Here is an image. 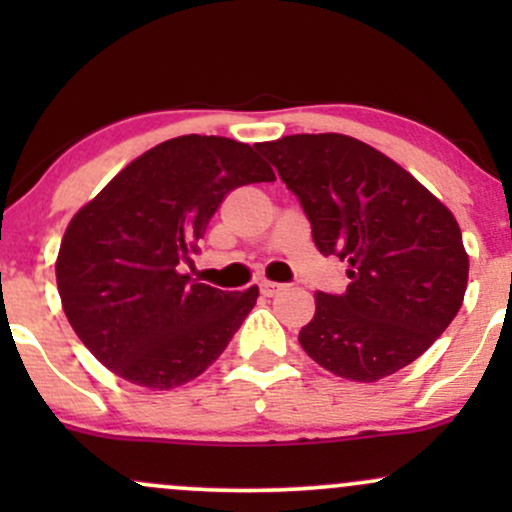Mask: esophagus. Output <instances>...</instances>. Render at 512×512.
I'll list each match as a JSON object with an SVG mask.
<instances>
[{
  "label": "esophagus",
  "mask_w": 512,
  "mask_h": 512,
  "mask_svg": "<svg viewBox=\"0 0 512 512\" xmlns=\"http://www.w3.org/2000/svg\"><path fill=\"white\" fill-rule=\"evenodd\" d=\"M281 289H284V284H276V281H262L260 284V291L264 296H276Z\"/></svg>",
  "instance_id": "obj_1"
}]
</instances>
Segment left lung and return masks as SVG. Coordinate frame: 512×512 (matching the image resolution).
Returning a JSON list of instances; mask_svg holds the SVG:
<instances>
[{
    "label": "left lung",
    "mask_w": 512,
    "mask_h": 512,
    "mask_svg": "<svg viewBox=\"0 0 512 512\" xmlns=\"http://www.w3.org/2000/svg\"><path fill=\"white\" fill-rule=\"evenodd\" d=\"M298 197L322 255L349 264L342 296L315 293L303 351L354 383L416 361L460 313L469 255L452 211L383 151L346 134L257 146Z\"/></svg>",
    "instance_id": "obj_1"
}]
</instances>
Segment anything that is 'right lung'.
I'll use <instances>...</instances> for the list:
<instances>
[{"label": "right lung", "instance_id": "obj_1", "mask_svg": "<svg viewBox=\"0 0 512 512\" xmlns=\"http://www.w3.org/2000/svg\"><path fill=\"white\" fill-rule=\"evenodd\" d=\"M250 144L168 139L127 163L69 221L55 274L64 315L105 368L151 390L180 387L223 354L260 289L219 291L180 264L231 190L272 182Z\"/></svg>", "mask_w": 512, "mask_h": 512}]
</instances>
